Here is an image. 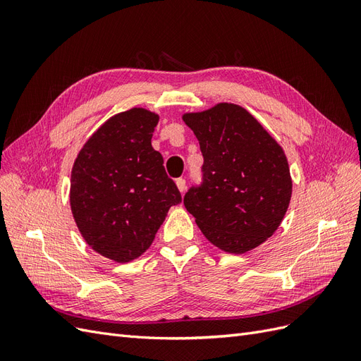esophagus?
I'll list each match as a JSON object with an SVG mask.
<instances>
[{
    "mask_svg": "<svg viewBox=\"0 0 361 361\" xmlns=\"http://www.w3.org/2000/svg\"><path fill=\"white\" fill-rule=\"evenodd\" d=\"M176 185H178V190L180 192H183L185 190H187V182H185V179H182V178L176 179Z\"/></svg>",
    "mask_w": 361,
    "mask_h": 361,
    "instance_id": "1",
    "label": "esophagus"
}]
</instances>
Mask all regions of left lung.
<instances>
[{"label":"left lung","mask_w":361,"mask_h":361,"mask_svg":"<svg viewBox=\"0 0 361 361\" xmlns=\"http://www.w3.org/2000/svg\"><path fill=\"white\" fill-rule=\"evenodd\" d=\"M203 154V182L183 197L207 241L244 255L264 244L290 203L292 178L285 150L245 108L220 102L185 113Z\"/></svg>","instance_id":"left-lung-1"}]
</instances>
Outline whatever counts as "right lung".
Instances as JSON below:
<instances>
[{"instance_id": "1", "label": "right lung", "mask_w": 361, "mask_h": 361, "mask_svg": "<svg viewBox=\"0 0 361 361\" xmlns=\"http://www.w3.org/2000/svg\"><path fill=\"white\" fill-rule=\"evenodd\" d=\"M159 116L130 108L92 134L71 174V209L84 241L117 264L138 259L180 192L152 135Z\"/></svg>"}]
</instances>
